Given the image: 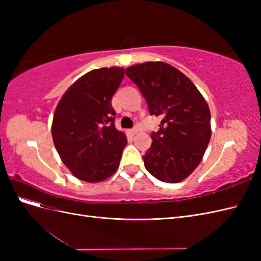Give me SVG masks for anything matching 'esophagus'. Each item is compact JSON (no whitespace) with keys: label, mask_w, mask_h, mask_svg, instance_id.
Wrapping results in <instances>:
<instances>
[{"label":"esophagus","mask_w":261,"mask_h":261,"mask_svg":"<svg viewBox=\"0 0 261 261\" xmlns=\"http://www.w3.org/2000/svg\"><path fill=\"white\" fill-rule=\"evenodd\" d=\"M138 132H139V128L137 127V126H135V127L130 129V134H132V135H136V134H137Z\"/></svg>","instance_id":"34e87169"}]
</instances>
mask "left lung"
Returning <instances> with one entry per match:
<instances>
[{"label":"left lung","instance_id":"1","mask_svg":"<svg viewBox=\"0 0 261 261\" xmlns=\"http://www.w3.org/2000/svg\"><path fill=\"white\" fill-rule=\"evenodd\" d=\"M146 99L150 115L162 118L143 156L147 171L161 181L178 183L198 167L211 137L210 110L187 76L164 62L125 69Z\"/></svg>","mask_w":261,"mask_h":261}]
</instances>
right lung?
I'll list each match as a JSON object with an SVG mask.
<instances>
[{
    "label": "right lung",
    "instance_id": "add662e5",
    "mask_svg": "<svg viewBox=\"0 0 261 261\" xmlns=\"http://www.w3.org/2000/svg\"><path fill=\"white\" fill-rule=\"evenodd\" d=\"M123 77L121 67L90 70L69 87L55 109L53 143L78 179L97 183L118 168L127 139L115 128L111 101Z\"/></svg>",
    "mask_w": 261,
    "mask_h": 261
}]
</instances>
